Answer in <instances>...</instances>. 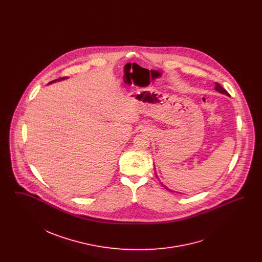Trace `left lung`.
<instances>
[{"instance_id":"8db88e82","label":"left lung","mask_w":262,"mask_h":262,"mask_svg":"<svg viewBox=\"0 0 262 262\" xmlns=\"http://www.w3.org/2000/svg\"><path fill=\"white\" fill-rule=\"evenodd\" d=\"M215 89H216L218 92H220V93H222V94H226V95H228V96H229V93H228V92L225 90L224 88H222V86H221L219 83H217V82L215 83ZM161 185H162L163 187H165L166 189H168V190H170V191H173L172 189L168 188V187H166V186H164L163 184H161Z\"/></svg>"}]
</instances>
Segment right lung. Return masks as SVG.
I'll use <instances>...</instances> for the list:
<instances>
[{
  "label": "right lung",
  "mask_w": 262,
  "mask_h": 262,
  "mask_svg": "<svg viewBox=\"0 0 262 262\" xmlns=\"http://www.w3.org/2000/svg\"><path fill=\"white\" fill-rule=\"evenodd\" d=\"M66 78H68L67 76L66 77H61V78H58V79H55V80H53V81H51L49 82L48 84H51V83H53V82H56V81H61V80H63V79H66Z\"/></svg>",
  "instance_id": "right-lung-1"
}]
</instances>
